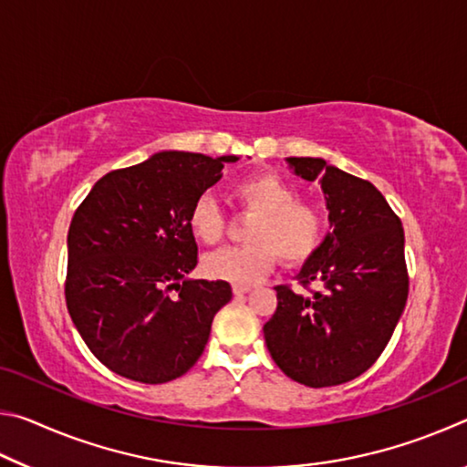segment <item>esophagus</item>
<instances>
[{"label": "esophagus", "mask_w": 467, "mask_h": 467, "mask_svg": "<svg viewBox=\"0 0 467 467\" xmlns=\"http://www.w3.org/2000/svg\"><path fill=\"white\" fill-rule=\"evenodd\" d=\"M233 292H234V296H243V295H247V292H251V288H247V286H234Z\"/></svg>", "instance_id": "obj_1"}]
</instances>
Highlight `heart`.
Wrapping results in <instances>:
<instances>
[{"label": "heart", "mask_w": 467, "mask_h": 467, "mask_svg": "<svg viewBox=\"0 0 467 467\" xmlns=\"http://www.w3.org/2000/svg\"><path fill=\"white\" fill-rule=\"evenodd\" d=\"M234 197L259 218L251 228V247H224L203 259L212 280L253 286L264 280L280 259L300 265L323 239V218L315 205L296 200L295 187L274 172H257L234 187ZM189 231L197 241L214 244L224 234V216L212 197L203 195L189 210Z\"/></svg>", "instance_id": "1"}]
</instances>
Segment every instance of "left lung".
Wrapping results in <instances>:
<instances>
[{
	"label": "left lung",
	"instance_id": "8db88e82",
	"mask_svg": "<svg viewBox=\"0 0 467 467\" xmlns=\"http://www.w3.org/2000/svg\"><path fill=\"white\" fill-rule=\"evenodd\" d=\"M305 181H319L329 231L300 267V295L278 286L264 326L267 350L292 381L331 387L352 381L381 357L408 300L404 228L381 192L323 158H286Z\"/></svg>",
	"mask_w": 467,
	"mask_h": 467
}]
</instances>
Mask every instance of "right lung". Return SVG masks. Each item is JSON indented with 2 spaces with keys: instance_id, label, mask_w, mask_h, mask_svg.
<instances>
[{
  "instance_id": "add662e5",
  "label": "right lung",
  "mask_w": 467,
  "mask_h": 467,
  "mask_svg": "<svg viewBox=\"0 0 467 467\" xmlns=\"http://www.w3.org/2000/svg\"><path fill=\"white\" fill-rule=\"evenodd\" d=\"M239 156L162 150L107 172L67 233L66 303L102 365L138 383L185 375L208 344L228 282L192 280L197 243L189 210ZM177 289L179 296L170 292Z\"/></svg>"
}]
</instances>
